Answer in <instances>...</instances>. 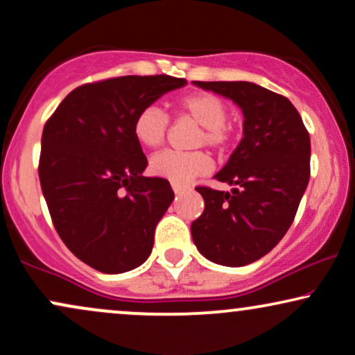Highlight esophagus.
I'll return each instance as SVG.
<instances>
[{
  "label": "esophagus",
  "mask_w": 355,
  "mask_h": 355,
  "mask_svg": "<svg viewBox=\"0 0 355 355\" xmlns=\"http://www.w3.org/2000/svg\"><path fill=\"white\" fill-rule=\"evenodd\" d=\"M172 189H173V191L175 193H182V190H183V187H178V185H172Z\"/></svg>",
  "instance_id": "1"
}]
</instances>
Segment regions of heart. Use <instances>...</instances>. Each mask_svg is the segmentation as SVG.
<instances>
[{
	"label": "heart",
	"instance_id": "obj_1",
	"mask_svg": "<svg viewBox=\"0 0 355 355\" xmlns=\"http://www.w3.org/2000/svg\"><path fill=\"white\" fill-rule=\"evenodd\" d=\"M183 115L202 126L195 145H207L214 150H223L230 141V132L227 128L229 107L214 93L198 92L183 96L178 103ZM168 130V118L157 105H148L137 113L133 121V135L140 145L146 148H157L165 141ZM211 170V162L203 152L177 153L162 152L150 160V172L178 187L189 185L197 177L207 175Z\"/></svg>",
	"mask_w": 355,
	"mask_h": 355
}]
</instances>
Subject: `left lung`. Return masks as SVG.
Masks as SVG:
<instances>
[{
    "mask_svg": "<svg viewBox=\"0 0 355 355\" xmlns=\"http://www.w3.org/2000/svg\"><path fill=\"white\" fill-rule=\"evenodd\" d=\"M234 101L243 113V138L215 175L230 191L197 187L205 210L191 239L210 262L242 267L262 259L294 222L311 178V137L285 96L250 81H193Z\"/></svg>",
    "mask_w": 355,
    "mask_h": 355,
    "instance_id": "8db88e82",
    "label": "left lung"
}]
</instances>
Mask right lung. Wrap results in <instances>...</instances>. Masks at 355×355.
Returning a JSON list of instances; mask_svg holds the SVG:
<instances>
[{
  "instance_id": "add662e5",
  "label": "right lung",
  "mask_w": 355,
  "mask_h": 355,
  "mask_svg": "<svg viewBox=\"0 0 355 355\" xmlns=\"http://www.w3.org/2000/svg\"><path fill=\"white\" fill-rule=\"evenodd\" d=\"M187 80L168 75L120 76L73 89L43 128L40 183L61 240L103 274L140 267L155 227L173 202L165 178L144 177L148 165L133 121Z\"/></svg>"
}]
</instances>
